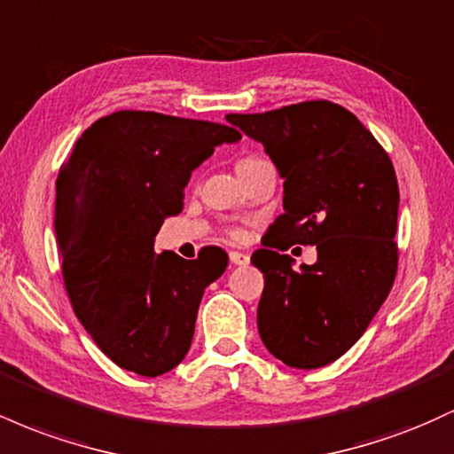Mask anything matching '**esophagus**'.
I'll return each mask as SVG.
<instances>
[{
    "instance_id": "obj_1",
    "label": "esophagus",
    "mask_w": 454,
    "mask_h": 454,
    "mask_svg": "<svg viewBox=\"0 0 454 454\" xmlns=\"http://www.w3.org/2000/svg\"><path fill=\"white\" fill-rule=\"evenodd\" d=\"M231 262L237 264V267H245V264H249V254L231 252Z\"/></svg>"
}]
</instances>
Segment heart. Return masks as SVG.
<instances>
[{
	"label": "heart",
	"instance_id": "heart-1",
	"mask_svg": "<svg viewBox=\"0 0 454 454\" xmlns=\"http://www.w3.org/2000/svg\"><path fill=\"white\" fill-rule=\"evenodd\" d=\"M256 160H258V158H254V155H247V158H241V160H237V173H239V170H243L245 166H249V164H252V161H256ZM232 234H234V237H239V234H241V232H239V231H234Z\"/></svg>",
	"mask_w": 454,
	"mask_h": 454
}]
</instances>
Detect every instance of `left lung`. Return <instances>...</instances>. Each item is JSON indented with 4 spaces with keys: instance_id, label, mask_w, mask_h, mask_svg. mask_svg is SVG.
<instances>
[{
    "instance_id": "left-lung-1",
    "label": "left lung",
    "mask_w": 454,
    "mask_h": 454,
    "mask_svg": "<svg viewBox=\"0 0 454 454\" xmlns=\"http://www.w3.org/2000/svg\"><path fill=\"white\" fill-rule=\"evenodd\" d=\"M226 119L262 143L284 176V213L252 256L264 275L260 340L288 367H325L367 331L397 275L393 161L348 108L328 100ZM290 244H316L317 264L293 270L280 254Z\"/></svg>"
}]
</instances>
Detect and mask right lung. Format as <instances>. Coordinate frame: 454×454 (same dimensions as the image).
Here are the masks:
<instances>
[{"label":"right lung","mask_w":454,"mask_h":454,"mask_svg":"<svg viewBox=\"0 0 454 454\" xmlns=\"http://www.w3.org/2000/svg\"><path fill=\"white\" fill-rule=\"evenodd\" d=\"M231 126L153 111H117L76 140L57 175L55 234L72 309L98 348L145 378L190 350L205 288L228 256L155 254V234L184 209V187Z\"/></svg>","instance_id":"right-lung-1"}]
</instances>
